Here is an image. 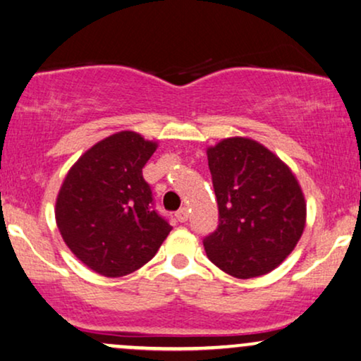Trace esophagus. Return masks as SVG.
<instances>
[{"label": "esophagus", "mask_w": 361, "mask_h": 361, "mask_svg": "<svg viewBox=\"0 0 361 361\" xmlns=\"http://www.w3.org/2000/svg\"><path fill=\"white\" fill-rule=\"evenodd\" d=\"M176 218H178V221H180V223H185L186 220H188V209L181 208L180 212H176Z\"/></svg>", "instance_id": "34e87169"}]
</instances>
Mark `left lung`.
Instances as JSON below:
<instances>
[{
  "instance_id": "obj_1",
  "label": "left lung",
  "mask_w": 361,
  "mask_h": 361,
  "mask_svg": "<svg viewBox=\"0 0 361 361\" xmlns=\"http://www.w3.org/2000/svg\"><path fill=\"white\" fill-rule=\"evenodd\" d=\"M220 223L203 240L208 258L248 280L285 262L302 238L307 202L285 161L262 143L231 136L208 147Z\"/></svg>"
}]
</instances>
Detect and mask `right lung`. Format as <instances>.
<instances>
[{
	"mask_svg": "<svg viewBox=\"0 0 361 361\" xmlns=\"http://www.w3.org/2000/svg\"><path fill=\"white\" fill-rule=\"evenodd\" d=\"M157 141L118 131L81 154L56 196L54 216L73 255L108 278L130 275L148 263L171 231L153 209L143 166Z\"/></svg>",
	"mask_w": 361,
	"mask_h": 361,
	"instance_id": "add662e5",
	"label": "right lung"
}]
</instances>
